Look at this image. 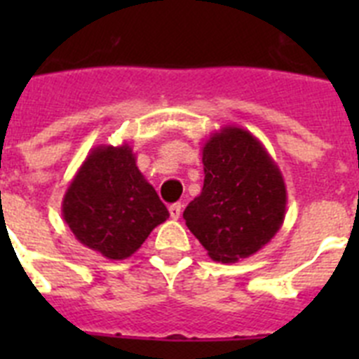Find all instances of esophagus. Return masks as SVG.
Listing matches in <instances>:
<instances>
[{
	"instance_id": "esophagus-1",
	"label": "esophagus",
	"mask_w": 359,
	"mask_h": 359,
	"mask_svg": "<svg viewBox=\"0 0 359 359\" xmlns=\"http://www.w3.org/2000/svg\"><path fill=\"white\" fill-rule=\"evenodd\" d=\"M169 214L172 219H177L182 215V203H172L169 207Z\"/></svg>"
}]
</instances>
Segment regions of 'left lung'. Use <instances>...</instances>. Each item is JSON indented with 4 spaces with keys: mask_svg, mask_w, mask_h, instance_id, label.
<instances>
[{
    "mask_svg": "<svg viewBox=\"0 0 359 359\" xmlns=\"http://www.w3.org/2000/svg\"><path fill=\"white\" fill-rule=\"evenodd\" d=\"M205 183L183 212L189 230L217 262H237L268 243L286 214L280 170L255 136L215 133L203 147Z\"/></svg>",
    "mask_w": 359,
    "mask_h": 359,
    "instance_id": "8db88e82",
    "label": "left lung"
}]
</instances>
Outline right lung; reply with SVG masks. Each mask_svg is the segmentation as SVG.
Returning <instances> with one entry per match:
<instances>
[{"instance_id":"obj_1","label":"right lung","mask_w":359,"mask_h":359,"mask_svg":"<svg viewBox=\"0 0 359 359\" xmlns=\"http://www.w3.org/2000/svg\"><path fill=\"white\" fill-rule=\"evenodd\" d=\"M62 215L84 246L118 261L140 248L169 210L138 170L129 145H122L97 147L86 158L66 192Z\"/></svg>"}]
</instances>
